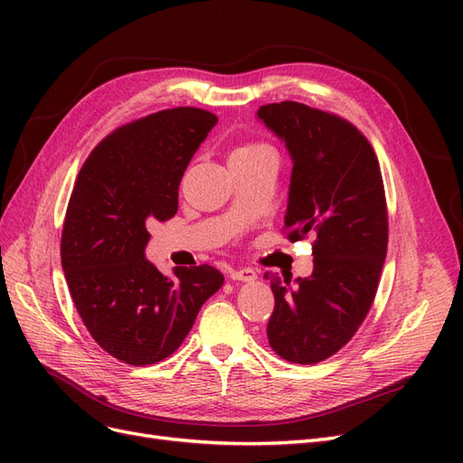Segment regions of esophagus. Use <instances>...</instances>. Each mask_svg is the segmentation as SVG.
Wrapping results in <instances>:
<instances>
[{
    "instance_id": "esophagus-1",
    "label": "esophagus",
    "mask_w": 463,
    "mask_h": 463,
    "mask_svg": "<svg viewBox=\"0 0 463 463\" xmlns=\"http://www.w3.org/2000/svg\"><path fill=\"white\" fill-rule=\"evenodd\" d=\"M230 278L235 279V282H255L257 272L253 269H240V270H232Z\"/></svg>"
}]
</instances>
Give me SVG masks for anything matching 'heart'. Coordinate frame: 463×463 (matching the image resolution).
<instances>
[{
  "mask_svg": "<svg viewBox=\"0 0 463 463\" xmlns=\"http://www.w3.org/2000/svg\"><path fill=\"white\" fill-rule=\"evenodd\" d=\"M262 154H274V150L266 143L249 141V143L235 146L230 154V160H233V158H257V156H262Z\"/></svg>",
  "mask_w": 463,
  "mask_h": 463,
  "instance_id": "b5f03b06",
  "label": "heart"
}]
</instances>
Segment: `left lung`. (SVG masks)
I'll use <instances>...</instances> for the list:
<instances>
[{
  "instance_id": "obj_1",
  "label": "left lung",
  "mask_w": 463,
  "mask_h": 463,
  "mask_svg": "<svg viewBox=\"0 0 463 463\" xmlns=\"http://www.w3.org/2000/svg\"><path fill=\"white\" fill-rule=\"evenodd\" d=\"M257 118L293 164L288 240L315 237L309 278L264 274L276 301L266 334L279 357L313 365L354 338L376 296L388 247L381 165L355 125L328 111L279 102Z\"/></svg>"
}]
</instances>
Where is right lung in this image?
Segmentation results:
<instances>
[{
  "mask_svg": "<svg viewBox=\"0 0 463 463\" xmlns=\"http://www.w3.org/2000/svg\"><path fill=\"white\" fill-rule=\"evenodd\" d=\"M216 123L201 108L162 109L108 135L77 175L61 266L94 342L128 365L170 357L223 284L214 266L165 276L145 259L146 223L177 213L181 177Z\"/></svg>",
  "mask_w": 463,
  "mask_h": 463,
  "instance_id": "right-lung-1",
  "label": "right lung"
}]
</instances>
